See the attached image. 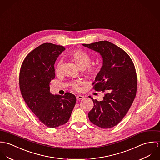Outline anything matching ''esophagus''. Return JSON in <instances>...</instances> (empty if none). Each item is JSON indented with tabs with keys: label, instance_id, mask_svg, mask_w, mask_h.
Instances as JSON below:
<instances>
[{
	"label": "esophagus",
	"instance_id": "obj_1",
	"mask_svg": "<svg viewBox=\"0 0 160 160\" xmlns=\"http://www.w3.org/2000/svg\"><path fill=\"white\" fill-rule=\"evenodd\" d=\"M83 98H84V96H83L82 95H78V96H77V97H76V98H77V100L82 99Z\"/></svg>",
	"mask_w": 160,
	"mask_h": 160
}]
</instances>
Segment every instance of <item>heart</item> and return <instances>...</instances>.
Masks as SVG:
<instances>
[{
	"mask_svg": "<svg viewBox=\"0 0 160 160\" xmlns=\"http://www.w3.org/2000/svg\"><path fill=\"white\" fill-rule=\"evenodd\" d=\"M72 59L74 61L76 64L81 69H85L87 74L91 76L96 75L99 71V69L96 66H89L91 62V57L88 54L81 50H73L69 54ZM61 61L58 62L56 66L55 72L59 73L60 72ZM81 82H76L72 84L73 88L75 89H79V85Z\"/></svg>",
	"mask_w": 160,
	"mask_h": 160,
	"instance_id": "heart-1",
	"label": "heart"
}]
</instances>
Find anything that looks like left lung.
Returning a JSON list of instances; mask_svg holds the SVG:
<instances>
[{
	"label": "left lung",
	"mask_w": 160,
	"mask_h": 160,
	"mask_svg": "<svg viewBox=\"0 0 160 160\" xmlns=\"http://www.w3.org/2000/svg\"><path fill=\"white\" fill-rule=\"evenodd\" d=\"M82 45L99 53L102 59V66L92 84L104 96L98 101L89 96L94 103L89 119L102 128H112L122 121L136 97L137 76L134 64L124 50L106 40Z\"/></svg>",
	"instance_id": "1"
}]
</instances>
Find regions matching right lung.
Masks as SVG:
<instances>
[{
    "instance_id": "obj_1",
    "label": "right lung",
    "mask_w": 160,
    "mask_h": 160,
    "mask_svg": "<svg viewBox=\"0 0 160 160\" xmlns=\"http://www.w3.org/2000/svg\"><path fill=\"white\" fill-rule=\"evenodd\" d=\"M64 50L62 46L43 43L28 54L19 72L25 102L43 124L52 128L68 122L76 103L72 93L54 95L50 91V82L55 78L54 63Z\"/></svg>"
}]
</instances>
